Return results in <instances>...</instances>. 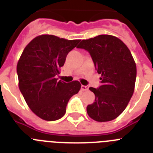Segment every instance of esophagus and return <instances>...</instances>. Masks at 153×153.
I'll return each instance as SVG.
<instances>
[{"label":"esophagus","instance_id":"esophagus-1","mask_svg":"<svg viewBox=\"0 0 153 153\" xmlns=\"http://www.w3.org/2000/svg\"><path fill=\"white\" fill-rule=\"evenodd\" d=\"M82 91H88V85H82L81 86Z\"/></svg>","mask_w":153,"mask_h":153}]
</instances>
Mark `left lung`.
<instances>
[{"mask_svg": "<svg viewBox=\"0 0 153 153\" xmlns=\"http://www.w3.org/2000/svg\"><path fill=\"white\" fill-rule=\"evenodd\" d=\"M91 55L101 75V85L90 87L95 102L87 106L88 115L97 122L116 119L132 98L136 78V65L128 47L120 39L108 34L82 40L77 46Z\"/></svg>", "mask_w": 153, "mask_h": 153, "instance_id": "8db88e82", "label": "left lung"}]
</instances>
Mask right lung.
<instances>
[{"instance_id": "1", "label": "right lung", "mask_w": 153, "mask_h": 153, "mask_svg": "<svg viewBox=\"0 0 153 153\" xmlns=\"http://www.w3.org/2000/svg\"><path fill=\"white\" fill-rule=\"evenodd\" d=\"M80 40H66L54 35L36 37L24 49L17 65L19 88L29 108L46 121L61 119L71 97L81 88L80 82L56 78L68 52Z\"/></svg>"}]
</instances>
